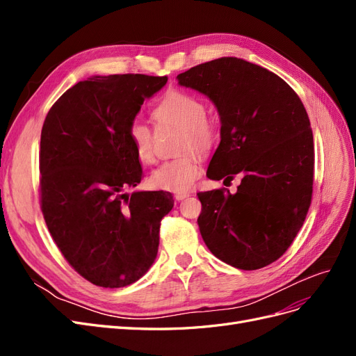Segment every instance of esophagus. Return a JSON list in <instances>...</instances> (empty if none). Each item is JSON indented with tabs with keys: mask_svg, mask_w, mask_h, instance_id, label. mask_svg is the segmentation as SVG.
I'll list each match as a JSON object with an SVG mask.
<instances>
[{
	"mask_svg": "<svg viewBox=\"0 0 356 356\" xmlns=\"http://www.w3.org/2000/svg\"><path fill=\"white\" fill-rule=\"evenodd\" d=\"M190 196V193H177L175 195V199L179 202V200H184L186 197H188Z\"/></svg>",
	"mask_w": 356,
	"mask_h": 356,
	"instance_id": "esophagus-1",
	"label": "esophagus"
}]
</instances>
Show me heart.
<instances>
[{
  "mask_svg": "<svg viewBox=\"0 0 356 356\" xmlns=\"http://www.w3.org/2000/svg\"><path fill=\"white\" fill-rule=\"evenodd\" d=\"M152 115L160 126L181 129L177 153L182 154L160 165L149 177V184L157 190L187 193L202 174L200 159L195 154L204 156L211 152L220 135L218 122L207 114V105L197 95L179 89H170L161 96ZM127 136L138 160L145 165L154 163L156 141L149 126L135 120L127 129Z\"/></svg>",
  "mask_w": 356,
  "mask_h": 356,
  "instance_id": "b5f03b06",
  "label": "heart"
}]
</instances>
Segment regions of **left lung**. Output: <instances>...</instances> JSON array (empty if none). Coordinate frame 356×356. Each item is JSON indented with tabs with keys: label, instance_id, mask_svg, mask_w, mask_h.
I'll return each instance as SVG.
<instances>
[{
	"label": "left lung",
	"instance_id": "left-lung-1",
	"mask_svg": "<svg viewBox=\"0 0 356 356\" xmlns=\"http://www.w3.org/2000/svg\"><path fill=\"white\" fill-rule=\"evenodd\" d=\"M178 81L207 95L220 113L221 143L208 178H242L234 195L197 193L204 243L242 270L272 264L296 239L314 191V134L303 102L276 74L238 58L200 63Z\"/></svg>",
	"mask_w": 356,
	"mask_h": 356
}]
</instances>
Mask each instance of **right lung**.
I'll return each instance as SVG.
<instances>
[{
    "label": "right lung",
    "instance_id": "obj_1",
    "mask_svg": "<svg viewBox=\"0 0 356 356\" xmlns=\"http://www.w3.org/2000/svg\"><path fill=\"white\" fill-rule=\"evenodd\" d=\"M168 77L96 75L51 105L41 129L40 204L63 258L102 288L136 282L156 260L168 191H136L144 178L127 129Z\"/></svg>",
    "mask_w": 356,
    "mask_h": 356
}]
</instances>
